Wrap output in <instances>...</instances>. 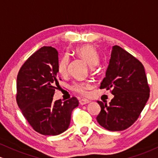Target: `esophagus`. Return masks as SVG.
I'll list each match as a JSON object with an SVG mask.
<instances>
[{"instance_id": "1", "label": "esophagus", "mask_w": 158, "mask_h": 158, "mask_svg": "<svg viewBox=\"0 0 158 158\" xmlns=\"http://www.w3.org/2000/svg\"><path fill=\"white\" fill-rule=\"evenodd\" d=\"M79 102H80V104H81V105H85V104H89L90 102L88 100H84V99H82V100L80 101Z\"/></svg>"}]
</instances>
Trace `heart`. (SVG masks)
Here are the masks:
<instances>
[{
	"instance_id": "b5f03b06",
	"label": "heart",
	"mask_w": 158,
	"mask_h": 158,
	"mask_svg": "<svg viewBox=\"0 0 158 158\" xmlns=\"http://www.w3.org/2000/svg\"><path fill=\"white\" fill-rule=\"evenodd\" d=\"M75 54L83 59L89 66H95L98 62V56L96 50L93 45H86L81 47L77 48L74 51ZM69 63V57L67 54H65L59 60L57 63V72L60 75L64 76L68 72V65ZM90 84L86 82L77 83L74 85V91L82 95H86L87 94V89L90 87Z\"/></svg>"
}]
</instances>
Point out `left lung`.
<instances>
[{
	"label": "left lung",
	"mask_w": 158,
	"mask_h": 158,
	"mask_svg": "<svg viewBox=\"0 0 158 158\" xmlns=\"http://www.w3.org/2000/svg\"><path fill=\"white\" fill-rule=\"evenodd\" d=\"M100 89H112L109 104L98 101L101 112L96 119L107 130L119 131L131 126L149 98L145 69L141 62L118 45L112 47L105 77Z\"/></svg>",
	"instance_id": "8db88e82"
}]
</instances>
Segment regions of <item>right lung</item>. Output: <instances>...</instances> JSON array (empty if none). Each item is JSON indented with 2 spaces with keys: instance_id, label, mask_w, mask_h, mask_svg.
<instances>
[{
  "instance_id": "right-lung-1",
  "label": "right lung",
  "mask_w": 158,
  "mask_h": 158,
  "mask_svg": "<svg viewBox=\"0 0 158 158\" xmlns=\"http://www.w3.org/2000/svg\"><path fill=\"white\" fill-rule=\"evenodd\" d=\"M58 52L44 46L26 60L17 76L16 102L31 127L43 135L55 136L68 129L72 110L78 100L54 102L53 96L59 86Z\"/></svg>"
}]
</instances>
